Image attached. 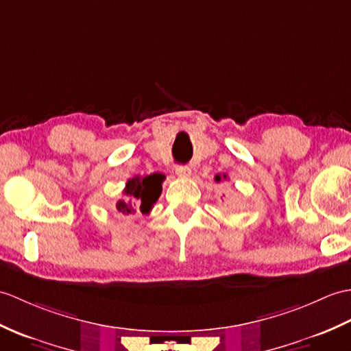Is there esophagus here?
<instances>
[{"label":"esophagus","instance_id":"1","mask_svg":"<svg viewBox=\"0 0 351 351\" xmlns=\"http://www.w3.org/2000/svg\"><path fill=\"white\" fill-rule=\"evenodd\" d=\"M175 173L179 178H189L191 175V169L189 166H176L175 167Z\"/></svg>","mask_w":351,"mask_h":351}]
</instances>
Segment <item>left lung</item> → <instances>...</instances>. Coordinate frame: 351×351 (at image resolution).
Segmentation results:
<instances>
[{"instance_id":"8db88e82","label":"left lung","mask_w":351,"mask_h":351,"mask_svg":"<svg viewBox=\"0 0 351 351\" xmlns=\"http://www.w3.org/2000/svg\"><path fill=\"white\" fill-rule=\"evenodd\" d=\"M215 182H219V181H223V179H227V175H215Z\"/></svg>"}]
</instances>
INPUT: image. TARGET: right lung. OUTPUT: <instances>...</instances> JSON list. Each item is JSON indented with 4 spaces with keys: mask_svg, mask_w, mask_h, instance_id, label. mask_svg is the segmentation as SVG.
Masks as SVG:
<instances>
[{
    "mask_svg": "<svg viewBox=\"0 0 351 351\" xmlns=\"http://www.w3.org/2000/svg\"><path fill=\"white\" fill-rule=\"evenodd\" d=\"M165 175L152 173L148 176H134L128 179L124 189V197L117 202V210L124 217H132L137 210L148 214L161 194V182Z\"/></svg>",
    "mask_w": 351,
    "mask_h": 351,
    "instance_id": "obj_1",
    "label": "right lung"
}]
</instances>
